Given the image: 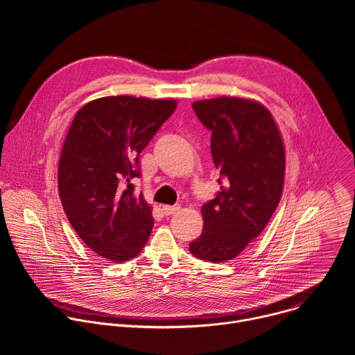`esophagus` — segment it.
Listing matches in <instances>:
<instances>
[{
    "label": "esophagus",
    "mask_w": 355,
    "mask_h": 355,
    "mask_svg": "<svg viewBox=\"0 0 355 355\" xmlns=\"http://www.w3.org/2000/svg\"><path fill=\"white\" fill-rule=\"evenodd\" d=\"M180 209H181V207H180V205H174V207L164 205V207H163V212H164L167 216H168V215H174V214H177Z\"/></svg>",
    "instance_id": "34e87169"
}]
</instances>
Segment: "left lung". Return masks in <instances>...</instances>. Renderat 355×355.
<instances>
[{
    "instance_id": "left-lung-1",
    "label": "left lung",
    "mask_w": 355,
    "mask_h": 355,
    "mask_svg": "<svg viewBox=\"0 0 355 355\" xmlns=\"http://www.w3.org/2000/svg\"><path fill=\"white\" fill-rule=\"evenodd\" d=\"M212 132L211 151L220 191L202 205L204 232L191 254L211 263L237 257L275 212L284 189L285 148L271 112L257 101L219 96L192 104Z\"/></svg>"
}]
</instances>
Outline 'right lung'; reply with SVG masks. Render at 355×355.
I'll return each mask as SVG.
<instances>
[{
  "mask_svg": "<svg viewBox=\"0 0 355 355\" xmlns=\"http://www.w3.org/2000/svg\"><path fill=\"white\" fill-rule=\"evenodd\" d=\"M175 108V99L118 95L76 114L59 160V195L70 225L98 256L123 263L146 245L155 220L130 180L140 177L139 155Z\"/></svg>",
  "mask_w": 355,
  "mask_h": 355,
  "instance_id": "obj_1",
  "label": "right lung"
}]
</instances>
